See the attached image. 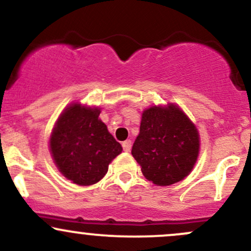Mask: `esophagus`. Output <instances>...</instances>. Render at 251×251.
Wrapping results in <instances>:
<instances>
[{
    "label": "esophagus",
    "instance_id": "1",
    "mask_svg": "<svg viewBox=\"0 0 251 251\" xmlns=\"http://www.w3.org/2000/svg\"><path fill=\"white\" fill-rule=\"evenodd\" d=\"M132 148V142L130 139L128 140H125V142H123V149L124 151H126V152H128V151L131 150Z\"/></svg>",
    "mask_w": 251,
    "mask_h": 251
}]
</instances>
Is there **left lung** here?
I'll return each mask as SVG.
<instances>
[{
  "mask_svg": "<svg viewBox=\"0 0 251 251\" xmlns=\"http://www.w3.org/2000/svg\"><path fill=\"white\" fill-rule=\"evenodd\" d=\"M200 137L197 126L175 103L143 111L132 156L145 178L157 186L182 181L197 163Z\"/></svg>",
  "mask_w": 251,
  "mask_h": 251,
  "instance_id": "left-lung-1",
  "label": "left lung"
}]
</instances>
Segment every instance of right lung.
Returning a JSON list of instances; mask_svg holds the SVG:
<instances>
[{
    "instance_id": "obj_1",
    "label": "right lung",
    "mask_w": 251,
    "mask_h": 251,
    "mask_svg": "<svg viewBox=\"0 0 251 251\" xmlns=\"http://www.w3.org/2000/svg\"><path fill=\"white\" fill-rule=\"evenodd\" d=\"M101 109L74 102L60 113L50 137V152L63 176L78 186H90L108 172L123 151L100 119Z\"/></svg>"
}]
</instances>
